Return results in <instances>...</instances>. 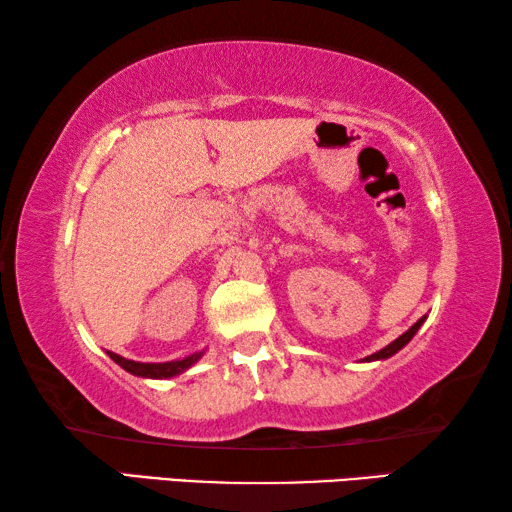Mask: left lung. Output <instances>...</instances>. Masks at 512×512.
Instances as JSON below:
<instances>
[{"instance_id": "8db88e82", "label": "left lung", "mask_w": 512, "mask_h": 512, "mask_svg": "<svg viewBox=\"0 0 512 512\" xmlns=\"http://www.w3.org/2000/svg\"><path fill=\"white\" fill-rule=\"evenodd\" d=\"M424 318H427V316H422V318L418 320V323H415L411 329H406V332L400 336V339H395L393 343H388L384 350H379V352H375V354H370V357H366V361H379V359H388V357H393L395 352H400V350L404 348V345L413 339L415 332H418L420 325L424 323Z\"/></svg>"}]
</instances>
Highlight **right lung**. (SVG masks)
I'll use <instances>...</instances> for the list:
<instances>
[{
	"instance_id": "obj_1",
	"label": "right lung",
	"mask_w": 512,
	"mask_h": 512,
	"mask_svg": "<svg viewBox=\"0 0 512 512\" xmlns=\"http://www.w3.org/2000/svg\"><path fill=\"white\" fill-rule=\"evenodd\" d=\"M108 357L119 363L121 368L126 372H131L135 377H149V379H169V377H176L180 372H185L189 366H194V363L203 357V352H196V354H189V357L180 359V361H167V363H140V361H131V359H124L119 357L115 352H108Z\"/></svg>"
}]
</instances>
